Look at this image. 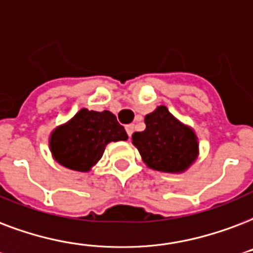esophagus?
<instances>
[{
    "mask_svg": "<svg viewBox=\"0 0 253 253\" xmlns=\"http://www.w3.org/2000/svg\"><path fill=\"white\" fill-rule=\"evenodd\" d=\"M134 130H135L134 125H127V126H126V132H127V135H128V136H131V135H132Z\"/></svg>",
    "mask_w": 253,
    "mask_h": 253,
    "instance_id": "obj_1",
    "label": "esophagus"
}]
</instances>
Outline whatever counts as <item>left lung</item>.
Masks as SVG:
<instances>
[{
    "label": "left lung",
    "mask_w": 253,
    "mask_h": 253,
    "mask_svg": "<svg viewBox=\"0 0 253 253\" xmlns=\"http://www.w3.org/2000/svg\"><path fill=\"white\" fill-rule=\"evenodd\" d=\"M146 130L131 139L148 167L163 172H180L196 159L198 142L194 131L173 118L161 106L144 118Z\"/></svg>",
    "instance_id": "8db88e82"
}]
</instances>
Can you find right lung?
Wrapping results in <instances>:
<instances>
[{
	"instance_id": "1",
	"label": "right lung",
	"mask_w": 253,
	"mask_h": 253,
	"mask_svg": "<svg viewBox=\"0 0 253 253\" xmlns=\"http://www.w3.org/2000/svg\"><path fill=\"white\" fill-rule=\"evenodd\" d=\"M126 139L125 127L113 113L82 109L70 122L55 128L50 148L59 165L84 172L101 159L106 144Z\"/></svg>"
}]
</instances>
